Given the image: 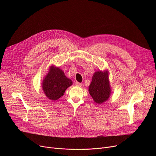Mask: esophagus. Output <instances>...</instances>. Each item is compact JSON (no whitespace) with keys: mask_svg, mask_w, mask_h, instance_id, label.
Returning a JSON list of instances; mask_svg holds the SVG:
<instances>
[{"mask_svg":"<svg viewBox=\"0 0 156 156\" xmlns=\"http://www.w3.org/2000/svg\"><path fill=\"white\" fill-rule=\"evenodd\" d=\"M75 84H76V86H77L78 87H81L83 86V83H79V82H76L75 83Z\"/></svg>","mask_w":156,"mask_h":156,"instance_id":"obj_1","label":"esophagus"}]
</instances>
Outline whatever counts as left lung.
Segmentation results:
<instances>
[{
    "instance_id": "8db88e82",
    "label": "left lung",
    "mask_w": 156,
    "mask_h": 156,
    "mask_svg": "<svg viewBox=\"0 0 156 156\" xmlns=\"http://www.w3.org/2000/svg\"><path fill=\"white\" fill-rule=\"evenodd\" d=\"M89 92L96 103L102 104L108 99L110 94V87L107 72L103 73L99 71L93 75Z\"/></svg>"
}]
</instances>
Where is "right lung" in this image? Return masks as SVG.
Here are the masks:
<instances>
[{
  "label": "right lung",
  "instance_id": "right-lung-1",
  "mask_svg": "<svg viewBox=\"0 0 156 156\" xmlns=\"http://www.w3.org/2000/svg\"><path fill=\"white\" fill-rule=\"evenodd\" d=\"M72 84V80L65 76L62 70L52 66L43 80L42 90L48 98L55 101L63 96L65 90Z\"/></svg>",
  "mask_w": 156,
  "mask_h": 156
}]
</instances>
